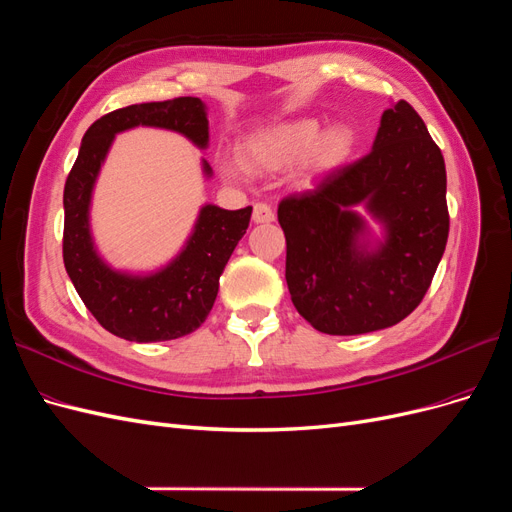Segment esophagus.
Listing matches in <instances>:
<instances>
[{
    "label": "esophagus",
    "mask_w": 512,
    "mask_h": 512,
    "mask_svg": "<svg viewBox=\"0 0 512 512\" xmlns=\"http://www.w3.org/2000/svg\"><path fill=\"white\" fill-rule=\"evenodd\" d=\"M252 220H254V224H269V222L275 220V213H273V209L269 205L256 203L254 205V213H252Z\"/></svg>",
    "instance_id": "obj_1"
}]
</instances>
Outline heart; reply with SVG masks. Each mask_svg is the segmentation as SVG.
I'll return each instance as SVG.
<instances>
[{"mask_svg": "<svg viewBox=\"0 0 512 512\" xmlns=\"http://www.w3.org/2000/svg\"><path fill=\"white\" fill-rule=\"evenodd\" d=\"M354 147V132L342 123L320 130L316 119H288L247 134L237 147V160H220L226 179L243 173H280L299 164L303 175H318L344 164Z\"/></svg>", "mask_w": 512, "mask_h": 512, "instance_id": "heart-1", "label": "heart"}]
</instances>
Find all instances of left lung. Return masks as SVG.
Instances as JSON below:
<instances>
[{
    "mask_svg": "<svg viewBox=\"0 0 512 512\" xmlns=\"http://www.w3.org/2000/svg\"><path fill=\"white\" fill-rule=\"evenodd\" d=\"M364 207L381 228L378 236ZM286 282L320 333L361 335L404 320L423 301L446 239V168L425 121L399 100L386 108L365 158L284 198Z\"/></svg>",
    "mask_w": 512,
    "mask_h": 512,
    "instance_id": "obj_1",
    "label": "left lung"
}]
</instances>
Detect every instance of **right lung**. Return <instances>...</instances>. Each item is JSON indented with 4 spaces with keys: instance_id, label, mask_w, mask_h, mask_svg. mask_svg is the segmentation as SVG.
<instances>
[{
    "instance_id": "obj_1",
    "label": "right lung",
    "mask_w": 512,
    "mask_h": 512,
    "mask_svg": "<svg viewBox=\"0 0 512 512\" xmlns=\"http://www.w3.org/2000/svg\"><path fill=\"white\" fill-rule=\"evenodd\" d=\"M134 128L177 132L200 151L209 147L207 104L192 96L117 108L91 123L64 188V265L85 307L108 333L138 344L168 342L205 322L252 207L228 211L203 205L181 250L158 269L108 265L91 232V200L115 136ZM200 166L211 179L209 162L200 158Z\"/></svg>"
}]
</instances>
